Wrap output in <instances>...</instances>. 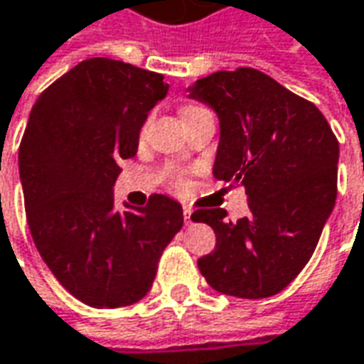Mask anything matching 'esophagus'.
Returning <instances> with one entry per match:
<instances>
[{
  "label": "esophagus",
  "instance_id": "obj_1",
  "mask_svg": "<svg viewBox=\"0 0 364 364\" xmlns=\"http://www.w3.org/2000/svg\"><path fill=\"white\" fill-rule=\"evenodd\" d=\"M183 220H185V225L187 226L193 225V208L191 207L183 208Z\"/></svg>",
  "mask_w": 364,
  "mask_h": 364
}]
</instances>
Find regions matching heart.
Listing matches in <instances>:
<instances>
[{"mask_svg": "<svg viewBox=\"0 0 364 364\" xmlns=\"http://www.w3.org/2000/svg\"><path fill=\"white\" fill-rule=\"evenodd\" d=\"M197 108H199V106H185V108H183V116H185V114H189V112L197 110ZM146 128H147V122L144 124V126H141V129H139V134H141V136H144ZM173 183H175V187H181V185H183V175L181 173H173Z\"/></svg>", "mask_w": 364, "mask_h": 364, "instance_id": "1", "label": "heart"}]
</instances>
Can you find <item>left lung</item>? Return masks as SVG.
Listing matches in <instances>:
<instances>
[{
  "label": "left lung",
  "mask_w": 364,
  "mask_h": 364,
  "mask_svg": "<svg viewBox=\"0 0 364 364\" xmlns=\"http://www.w3.org/2000/svg\"><path fill=\"white\" fill-rule=\"evenodd\" d=\"M189 90L220 120L213 173L248 195L236 223L225 208L193 213L217 235L200 274L226 296H276L306 268L331 215L339 141L314 102L256 68L218 70Z\"/></svg>",
  "instance_id": "obj_1"
}]
</instances>
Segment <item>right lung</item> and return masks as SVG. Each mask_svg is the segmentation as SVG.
Returning <instances> with one entry per match:
<instances>
[{"label": "right lung", "instance_id": "1", "mask_svg": "<svg viewBox=\"0 0 364 364\" xmlns=\"http://www.w3.org/2000/svg\"><path fill=\"white\" fill-rule=\"evenodd\" d=\"M169 85L114 58H86L45 88L19 146L25 215L41 258L60 286L98 309L146 296L183 208L165 195L118 210L112 187L122 159Z\"/></svg>", "mask_w": 364, "mask_h": 364}]
</instances>
